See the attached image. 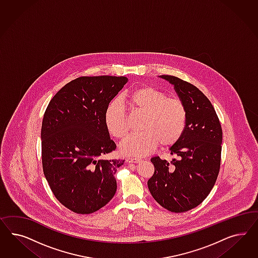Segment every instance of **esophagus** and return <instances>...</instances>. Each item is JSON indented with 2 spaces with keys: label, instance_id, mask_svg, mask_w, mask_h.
<instances>
[{
  "label": "esophagus",
  "instance_id": "34e87169",
  "mask_svg": "<svg viewBox=\"0 0 258 258\" xmlns=\"http://www.w3.org/2000/svg\"><path fill=\"white\" fill-rule=\"evenodd\" d=\"M126 163H140L141 159H139V158H126Z\"/></svg>",
  "mask_w": 258,
  "mask_h": 258
}]
</instances>
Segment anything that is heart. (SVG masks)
Instances as JSON below:
<instances>
[{"mask_svg": "<svg viewBox=\"0 0 258 258\" xmlns=\"http://www.w3.org/2000/svg\"><path fill=\"white\" fill-rule=\"evenodd\" d=\"M125 101L134 113H142L139 128L142 132L130 135L120 145L125 155L144 156L153 151L157 145L169 148L180 140L186 126L187 109L177 97H167L155 87L144 85L125 95ZM104 122L108 133L123 139L128 133L124 107L111 103L105 111Z\"/></svg>", "mask_w": 258, "mask_h": 258, "instance_id": "heart-1", "label": "heart"}]
</instances>
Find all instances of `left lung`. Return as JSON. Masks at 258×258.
<instances>
[{"instance_id":"1","label":"left lung","mask_w":258,"mask_h":258,"mask_svg":"<svg viewBox=\"0 0 258 258\" xmlns=\"http://www.w3.org/2000/svg\"><path fill=\"white\" fill-rule=\"evenodd\" d=\"M162 78L187 109L185 130L170 148V163L151 158L154 174L148 181L154 200L168 211H189L203 203L214 187L220 168L222 128L210 100L193 84L173 76Z\"/></svg>"}]
</instances>
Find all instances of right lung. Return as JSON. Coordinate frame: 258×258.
<instances>
[{"label": "right lung", "instance_id": "right-lung-1", "mask_svg": "<svg viewBox=\"0 0 258 258\" xmlns=\"http://www.w3.org/2000/svg\"><path fill=\"white\" fill-rule=\"evenodd\" d=\"M125 77H80L49 102L41 125L42 169L56 200L77 214L104 207L113 198L123 160L100 156L116 149L104 116Z\"/></svg>", "mask_w": 258, "mask_h": 258}]
</instances>
